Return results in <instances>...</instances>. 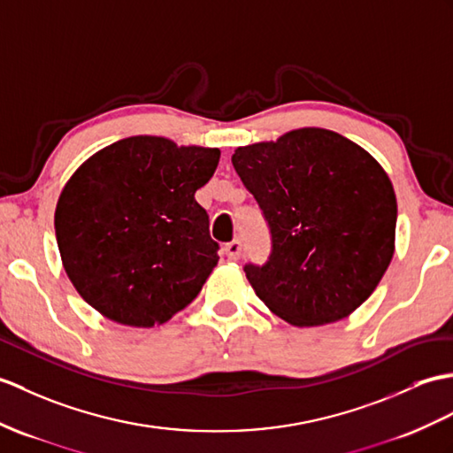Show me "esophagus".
I'll list each match as a JSON object with an SVG mask.
<instances>
[{"label":"esophagus","instance_id":"1","mask_svg":"<svg viewBox=\"0 0 453 453\" xmlns=\"http://www.w3.org/2000/svg\"><path fill=\"white\" fill-rule=\"evenodd\" d=\"M225 256H226L230 261L240 259V256H242V242H240V240L228 242V244L225 246Z\"/></svg>","mask_w":453,"mask_h":453}]
</instances>
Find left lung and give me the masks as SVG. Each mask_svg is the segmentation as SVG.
Here are the masks:
<instances>
[{"instance_id": "8db88e82", "label": "left lung", "mask_w": 453, "mask_h": 453, "mask_svg": "<svg viewBox=\"0 0 453 453\" xmlns=\"http://www.w3.org/2000/svg\"><path fill=\"white\" fill-rule=\"evenodd\" d=\"M233 165L271 230L269 261L244 267L259 300L296 326L356 311L394 256L398 203L379 161L333 130L297 128L238 148Z\"/></svg>"}]
</instances>
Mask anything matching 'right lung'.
<instances>
[{"mask_svg":"<svg viewBox=\"0 0 453 453\" xmlns=\"http://www.w3.org/2000/svg\"><path fill=\"white\" fill-rule=\"evenodd\" d=\"M217 148L130 136L84 161L59 196L55 236L86 303L128 326L163 325L200 294L219 261L196 190Z\"/></svg>","mask_w":453,"mask_h":453,"instance_id":"add662e5","label":"right lung"}]
</instances>
